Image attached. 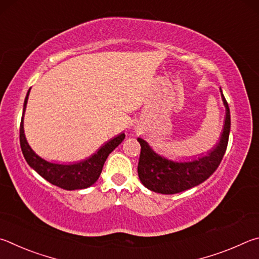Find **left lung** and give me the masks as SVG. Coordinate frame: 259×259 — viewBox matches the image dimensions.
Instances as JSON below:
<instances>
[{
    "instance_id": "8db88e82",
    "label": "left lung",
    "mask_w": 259,
    "mask_h": 259,
    "mask_svg": "<svg viewBox=\"0 0 259 259\" xmlns=\"http://www.w3.org/2000/svg\"><path fill=\"white\" fill-rule=\"evenodd\" d=\"M221 97L225 107L223 130L219 143L206 155L185 161L170 160L157 153L146 140L138 139L141 146L138 174L144 187L153 192L175 194L205 182L217 169L226 151L231 128L230 108L222 90Z\"/></svg>"
}]
</instances>
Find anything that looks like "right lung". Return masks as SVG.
<instances>
[{"mask_svg": "<svg viewBox=\"0 0 259 259\" xmlns=\"http://www.w3.org/2000/svg\"><path fill=\"white\" fill-rule=\"evenodd\" d=\"M30 89L27 92L22 109V118L20 122V147L22 155L31 168L38 173L53 185L65 190H80L86 189L97 182L101 174L104 161L115 149L125 139V134L121 133L103 144L99 150L86 159L74 162V164H58L51 162L39 157L27 142L24 131V116L28 101Z\"/></svg>", "mask_w": 259, "mask_h": 259, "instance_id": "add662e5", "label": "right lung"}]
</instances>
